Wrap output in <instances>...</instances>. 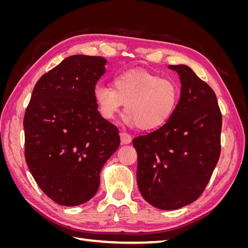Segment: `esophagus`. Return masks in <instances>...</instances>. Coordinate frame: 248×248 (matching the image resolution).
Instances as JSON below:
<instances>
[{"instance_id": "34e87169", "label": "esophagus", "mask_w": 248, "mask_h": 248, "mask_svg": "<svg viewBox=\"0 0 248 248\" xmlns=\"http://www.w3.org/2000/svg\"><path fill=\"white\" fill-rule=\"evenodd\" d=\"M120 138H121V142H122V144H129V142L132 140L130 134L125 132V131L120 132Z\"/></svg>"}]
</instances>
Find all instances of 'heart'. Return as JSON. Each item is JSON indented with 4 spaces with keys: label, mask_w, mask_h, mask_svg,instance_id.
Masks as SVG:
<instances>
[{
    "label": "heart",
    "mask_w": 248,
    "mask_h": 248,
    "mask_svg": "<svg viewBox=\"0 0 248 248\" xmlns=\"http://www.w3.org/2000/svg\"><path fill=\"white\" fill-rule=\"evenodd\" d=\"M93 96L103 119H114L125 103L124 122L148 131L159 128L170 119L180 90L174 80L144 70H131L112 78L111 88L97 86Z\"/></svg>",
    "instance_id": "heart-1"
}]
</instances>
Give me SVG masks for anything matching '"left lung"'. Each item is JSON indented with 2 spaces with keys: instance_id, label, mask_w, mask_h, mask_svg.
<instances>
[{
  "instance_id": "left-lung-1",
  "label": "left lung",
  "mask_w": 248,
  "mask_h": 248,
  "mask_svg": "<svg viewBox=\"0 0 248 248\" xmlns=\"http://www.w3.org/2000/svg\"><path fill=\"white\" fill-rule=\"evenodd\" d=\"M181 95L169 121L134 138L139 189L150 205L175 210L204 192L220 156L222 116L213 89L188 66L170 65Z\"/></svg>"
}]
</instances>
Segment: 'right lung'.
<instances>
[{"label":"right lung","instance_id":"right-lung-1","mask_svg":"<svg viewBox=\"0 0 248 248\" xmlns=\"http://www.w3.org/2000/svg\"><path fill=\"white\" fill-rule=\"evenodd\" d=\"M106 63L96 56L66 58L36 82L25 112L29 170L59 205L93 198L103 164L120 145L117 126L101 117L93 96Z\"/></svg>","mask_w":248,"mask_h":248}]
</instances>
